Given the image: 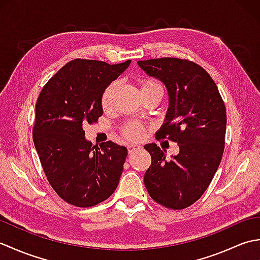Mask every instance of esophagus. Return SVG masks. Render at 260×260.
Masks as SVG:
<instances>
[{"label":"esophagus","mask_w":260,"mask_h":260,"mask_svg":"<svg viewBox=\"0 0 260 260\" xmlns=\"http://www.w3.org/2000/svg\"><path fill=\"white\" fill-rule=\"evenodd\" d=\"M140 148H141V147L135 146V145H128V146H127V150H128V153H129V154L135 152L136 150H140Z\"/></svg>","instance_id":"34e87169"}]
</instances>
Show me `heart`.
Here are the masks:
<instances>
[{
	"instance_id": "heart-1",
	"label": "heart",
	"mask_w": 260,
	"mask_h": 260,
	"mask_svg": "<svg viewBox=\"0 0 260 260\" xmlns=\"http://www.w3.org/2000/svg\"><path fill=\"white\" fill-rule=\"evenodd\" d=\"M141 91H153V90H162V87L159 86L155 80L152 79H143L141 80ZM116 82H110V84L105 88V90L103 91V95L101 98V104L102 107L104 109H107L109 107L110 103H112V98H113V93L116 88ZM121 134L125 137L126 140L132 141V142H140L145 136V128L142 125L137 124V123H127L124 125L123 129H121Z\"/></svg>"
}]
</instances>
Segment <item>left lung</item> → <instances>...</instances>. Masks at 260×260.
<instances>
[{
  "label": "left lung",
  "instance_id": "obj_1",
  "mask_svg": "<svg viewBox=\"0 0 260 260\" xmlns=\"http://www.w3.org/2000/svg\"><path fill=\"white\" fill-rule=\"evenodd\" d=\"M137 63L161 80L169 92V109L156 137H168L180 147L169 161L156 144L144 146L152 157L144 184L161 206L187 208L208 189L221 162L227 126L224 103L210 75L189 60L159 58Z\"/></svg>",
  "mask_w": 260,
  "mask_h": 260
}]
</instances>
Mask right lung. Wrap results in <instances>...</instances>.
<instances>
[{
  "mask_svg": "<svg viewBox=\"0 0 260 260\" xmlns=\"http://www.w3.org/2000/svg\"><path fill=\"white\" fill-rule=\"evenodd\" d=\"M131 63L75 59L42 88L36 104L33 143L49 183L69 204L88 208L106 200L118 185L127 148L85 139L82 124L103 115L101 98Z\"/></svg>",
  "mask_w": 260,
  "mask_h": 260,
  "instance_id": "right-lung-1",
  "label": "right lung"
}]
</instances>
